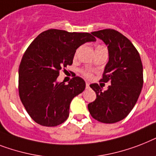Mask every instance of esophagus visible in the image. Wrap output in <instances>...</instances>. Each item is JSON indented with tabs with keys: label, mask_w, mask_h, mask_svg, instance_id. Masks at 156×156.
Masks as SVG:
<instances>
[{
	"label": "esophagus",
	"mask_w": 156,
	"mask_h": 156,
	"mask_svg": "<svg viewBox=\"0 0 156 156\" xmlns=\"http://www.w3.org/2000/svg\"><path fill=\"white\" fill-rule=\"evenodd\" d=\"M86 87H87V89H88V88H89V87H90V83L88 82H86Z\"/></svg>",
	"instance_id": "1"
}]
</instances>
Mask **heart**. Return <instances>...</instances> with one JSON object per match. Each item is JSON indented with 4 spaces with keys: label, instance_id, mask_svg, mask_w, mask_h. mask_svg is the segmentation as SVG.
<instances>
[{
    "label": "heart",
    "instance_id": "b5f03b06",
    "mask_svg": "<svg viewBox=\"0 0 156 156\" xmlns=\"http://www.w3.org/2000/svg\"><path fill=\"white\" fill-rule=\"evenodd\" d=\"M102 45H98L96 48H98V47H102ZM81 74H82V76H84L85 78H90L92 76H93V74H92V72L89 69H82L81 70Z\"/></svg>",
    "mask_w": 156,
    "mask_h": 156
}]
</instances>
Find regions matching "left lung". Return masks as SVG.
<instances>
[{
  "label": "left lung",
  "instance_id": "obj_1",
  "mask_svg": "<svg viewBox=\"0 0 156 156\" xmlns=\"http://www.w3.org/2000/svg\"><path fill=\"white\" fill-rule=\"evenodd\" d=\"M91 34L108 47L109 62L101 81L111 83L102 91L98 84L90 87L96 99L88 104L90 114L103 123H115L126 118L135 107L144 84L140 54L131 41L115 30L106 29Z\"/></svg>",
  "mask_w": 156,
  "mask_h": 156
}]
</instances>
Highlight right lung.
<instances>
[{"instance_id":"obj_1","label":"right lung","mask_w":156,"mask_h":156,"mask_svg":"<svg viewBox=\"0 0 156 156\" xmlns=\"http://www.w3.org/2000/svg\"><path fill=\"white\" fill-rule=\"evenodd\" d=\"M96 39L89 33L51 29L40 34L24 53L19 66V96L37 123L56 126L69 117L72 99L85 90L82 78L57 82L61 69L72 65L76 49Z\"/></svg>"}]
</instances>
